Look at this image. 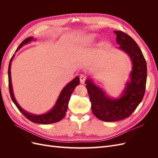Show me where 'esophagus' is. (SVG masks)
<instances>
[{
  "mask_svg": "<svg viewBox=\"0 0 158 158\" xmlns=\"http://www.w3.org/2000/svg\"><path fill=\"white\" fill-rule=\"evenodd\" d=\"M85 76L83 74H81L80 76V82L82 84H84L85 83Z\"/></svg>",
  "mask_w": 158,
  "mask_h": 158,
  "instance_id": "esophagus-1",
  "label": "esophagus"
}]
</instances>
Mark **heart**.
Here are the masks:
<instances>
[{"label":"heart","mask_w":158,"mask_h":158,"mask_svg":"<svg viewBox=\"0 0 158 158\" xmlns=\"http://www.w3.org/2000/svg\"><path fill=\"white\" fill-rule=\"evenodd\" d=\"M95 38V36L94 34H89L86 35L85 37H84V38H83L82 41H80V46L85 47L89 45L91 43H92L94 41Z\"/></svg>","instance_id":"b5f03b06"}]
</instances>
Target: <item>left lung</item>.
Here are the masks:
<instances>
[{"label": "left lung", "mask_w": 158, "mask_h": 158, "mask_svg": "<svg viewBox=\"0 0 158 158\" xmlns=\"http://www.w3.org/2000/svg\"><path fill=\"white\" fill-rule=\"evenodd\" d=\"M113 32L117 35L118 49L128 55L132 65L129 80L121 95L117 98H110L89 77L85 82L93 113L106 122L123 120L135 111L144 97L147 78L146 62L135 41L121 31Z\"/></svg>", "instance_id": "1"}]
</instances>
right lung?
<instances>
[{
    "instance_id": "obj_1",
    "label": "right lung",
    "mask_w": 158,
    "mask_h": 158,
    "mask_svg": "<svg viewBox=\"0 0 158 158\" xmlns=\"http://www.w3.org/2000/svg\"><path fill=\"white\" fill-rule=\"evenodd\" d=\"M32 41H35V39H34L33 37H27V39L23 40L21 44L19 45L18 49H16V52H17L19 49L22 47ZM14 56V55L12 56V59H10V63H9L8 66V84H9V91H10V97L14 103L16 105L17 108L19 109L23 115H24L27 119L33 123H38V124H42V125H47V124H51L55 123L56 122H59L60 120H62L64 118L66 114V112L67 111L69 102L70 98V96L72 94H73L74 89L75 88L79 85L80 84V78L79 76H76L73 80L70 82L69 84H66L64 88L62 89L61 92L59 95V96L57 99L56 102L55 104V106L52 107V109L47 112L45 113L41 114H32L29 112L25 111L24 109H22L20 105L18 104L17 101L14 97V94L13 92V88L12 85V80H11V63L13 60V58Z\"/></svg>"
}]
</instances>
